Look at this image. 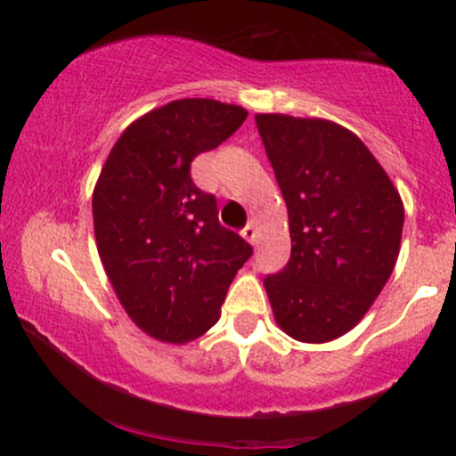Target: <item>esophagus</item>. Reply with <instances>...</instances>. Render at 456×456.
<instances>
[{
    "mask_svg": "<svg viewBox=\"0 0 456 456\" xmlns=\"http://www.w3.org/2000/svg\"><path fill=\"white\" fill-rule=\"evenodd\" d=\"M242 235H244V240H248L250 244H255V238H257V229H255V223L250 221L248 224H246V227L242 229Z\"/></svg>",
    "mask_w": 456,
    "mask_h": 456,
    "instance_id": "esophagus-1",
    "label": "esophagus"
}]
</instances>
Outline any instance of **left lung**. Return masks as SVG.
Wrapping results in <instances>:
<instances>
[{"label": "left lung", "mask_w": 456, "mask_h": 456, "mask_svg": "<svg viewBox=\"0 0 456 456\" xmlns=\"http://www.w3.org/2000/svg\"><path fill=\"white\" fill-rule=\"evenodd\" d=\"M289 214L291 257L264 279L272 313L302 343L343 337L395 270L405 210L384 167L330 119L257 113Z\"/></svg>", "instance_id": "obj_1"}]
</instances>
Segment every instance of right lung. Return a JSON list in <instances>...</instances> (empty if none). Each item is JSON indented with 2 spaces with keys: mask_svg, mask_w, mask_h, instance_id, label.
Instances as JSON below:
<instances>
[{
  "mask_svg": "<svg viewBox=\"0 0 456 456\" xmlns=\"http://www.w3.org/2000/svg\"><path fill=\"white\" fill-rule=\"evenodd\" d=\"M248 111L182 98L141 115L115 141L92 195L98 255L119 305L145 334L188 343L221 317L233 276L253 255L218 223L191 162L242 126Z\"/></svg>",
  "mask_w": 456,
  "mask_h": 456,
  "instance_id": "right-lung-1",
  "label": "right lung"
}]
</instances>
